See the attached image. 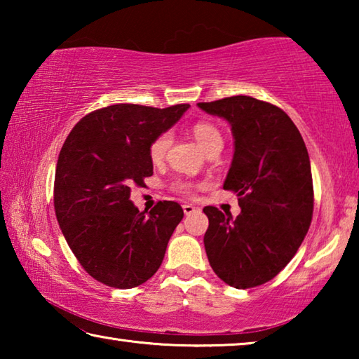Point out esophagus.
<instances>
[{"instance_id":"esophagus-1","label":"esophagus","mask_w":359,"mask_h":359,"mask_svg":"<svg viewBox=\"0 0 359 359\" xmlns=\"http://www.w3.org/2000/svg\"><path fill=\"white\" fill-rule=\"evenodd\" d=\"M182 209H184L185 215H191V214H194V212L199 210L198 208H194V205H191V204H184L182 205Z\"/></svg>"}]
</instances>
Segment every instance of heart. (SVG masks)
<instances>
[{
	"mask_svg": "<svg viewBox=\"0 0 359 359\" xmlns=\"http://www.w3.org/2000/svg\"><path fill=\"white\" fill-rule=\"evenodd\" d=\"M191 135L196 139V142L199 144L205 154L210 151L212 149H222L223 147V136L220 130L217 128L215 125L209 123V121H199L191 128ZM172 142V136L171 133H163V135L158 136L154 142L150 144V160L154 163L161 161L165 158L166 151L169 149V145ZM175 190H179L182 193H188L191 190V187L188 184H184V182H179L175 184Z\"/></svg>",
	"mask_w": 359,
	"mask_h": 359,
	"instance_id": "b5f03b06",
	"label": "heart"
}]
</instances>
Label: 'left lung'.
<instances>
[{
    "mask_svg": "<svg viewBox=\"0 0 359 359\" xmlns=\"http://www.w3.org/2000/svg\"><path fill=\"white\" fill-rule=\"evenodd\" d=\"M198 107L231 125L234 155L223 188L238 194L241 208L233 218L205 205V253L229 287H258L290 263L311 226L313 185L306 144L280 107L252 96Z\"/></svg>",
    "mask_w": 359,
    "mask_h": 359,
    "instance_id": "1",
    "label": "left lung"
}]
</instances>
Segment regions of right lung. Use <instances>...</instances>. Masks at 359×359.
Here are the masks:
<instances>
[{
	"instance_id": "right-lung-1",
	"label": "right lung",
	"mask_w": 359,
	"mask_h": 359,
	"mask_svg": "<svg viewBox=\"0 0 359 359\" xmlns=\"http://www.w3.org/2000/svg\"><path fill=\"white\" fill-rule=\"evenodd\" d=\"M188 107H102L79 121L60 151L53 187L58 224L83 269L107 287L147 282L184 218L177 203L139 212L130 196L133 185L142 187L154 174L150 144Z\"/></svg>"
}]
</instances>
